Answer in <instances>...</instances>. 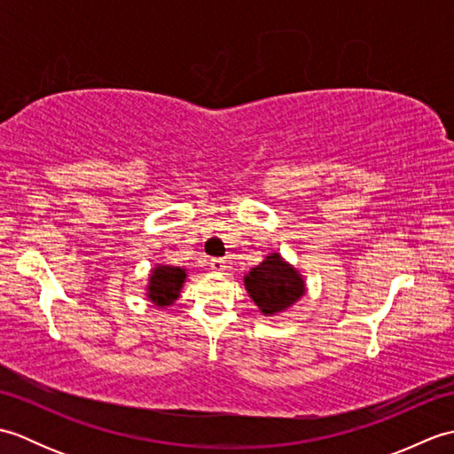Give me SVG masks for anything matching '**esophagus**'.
<instances>
[{"label": "esophagus", "instance_id": "esophagus-1", "mask_svg": "<svg viewBox=\"0 0 454 454\" xmlns=\"http://www.w3.org/2000/svg\"><path fill=\"white\" fill-rule=\"evenodd\" d=\"M210 269L215 273H224L228 269V263L224 262V259H210Z\"/></svg>", "mask_w": 454, "mask_h": 454}]
</instances>
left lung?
<instances>
[{"label": "left lung", "instance_id": "1", "mask_svg": "<svg viewBox=\"0 0 454 454\" xmlns=\"http://www.w3.org/2000/svg\"><path fill=\"white\" fill-rule=\"evenodd\" d=\"M247 294L265 316H277L296 304L306 293L302 275L281 254H269L244 277Z\"/></svg>", "mask_w": 454, "mask_h": 454}]
</instances>
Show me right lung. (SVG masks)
<instances>
[{
	"label": "right lung",
	"instance_id": "right-lung-1",
	"mask_svg": "<svg viewBox=\"0 0 454 454\" xmlns=\"http://www.w3.org/2000/svg\"><path fill=\"white\" fill-rule=\"evenodd\" d=\"M187 278V271L181 267L156 265L148 277L146 296L153 306L168 308L179 298L183 283Z\"/></svg>",
	"mask_w": 454,
	"mask_h": 454
}]
</instances>
